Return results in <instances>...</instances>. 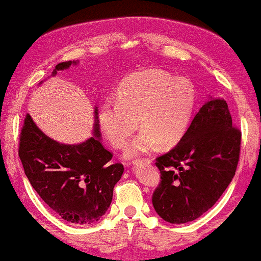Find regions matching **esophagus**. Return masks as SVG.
Masks as SVG:
<instances>
[{"instance_id":"1","label":"esophagus","mask_w":261,"mask_h":261,"mask_svg":"<svg viewBox=\"0 0 261 261\" xmlns=\"http://www.w3.org/2000/svg\"><path fill=\"white\" fill-rule=\"evenodd\" d=\"M134 164H139V163H151L150 158H141V160H135V162H133Z\"/></svg>"}]
</instances>
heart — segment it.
<instances>
[{
	"mask_svg": "<svg viewBox=\"0 0 261 261\" xmlns=\"http://www.w3.org/2000/svg\"><path fill=\"white\" fill-rule=\"evenodd\" d=\"M192 81L160 69L128 75L116 91V101L108 100L98 113L100 129L115 148H122L135 130L141 132L126 148L127 157L171 147L185 137L197 107Z\"/></svg>",
	"mask_w": 261,
	"mask_h": 261,
	"instance_id": "1",
	"label": "heart"
}]
</instances>
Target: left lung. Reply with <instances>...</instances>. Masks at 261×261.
<instances>
[{
    "instance_id": "1",
    "label": "left lung",
    "mask_w": 261,
    "mask_h": 261,
    "mask_svg": "<svg viewBox=\"0 0 261 261\" xmlns=\"http://www.w3.org/2000/svg\"><path fill=\"white\" fill-rule=\"evenodd\" d=\"M240 147L241 132L232 126L228 104L211 98L180 143L155 160L162 181L152 204L160 217L182 224L211 208L234 177Z\"/></svg>"
}]
</instances>
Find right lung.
<instances>
[{
  "label": "right lung",
  "instance_id": "1",
  "mask_svg": "<svg viewBox=\"0 0 261 261\" xmlns=\"http://www.w3.org/2000/svg\"><path fill=\"white\" fill-rule=\"evenodd\" d=\"M76 63L56 64L53 75ZM94 121L93 137L76 145L49 138L29 114L20 133L19 157L30 184L61 218L79 225L92 224L107 212L123 174V165L110 163L113 153L100 143L97 108Z\"/></svg>",
  "mask_w": 261,
  "mask_h": 261
}]
</instances>
